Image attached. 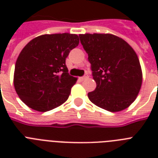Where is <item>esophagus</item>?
I'll use <instances>...</instances> for the list:
<instances>
[{"instance_id":"esophagus-1","label":"esophagus","mask_w":158,"mask_h":158,"mask_svg":"<svg viewBox=\"0 0 158 158\" xmlns=\"http://www.w3.org/2000/svg\"><path fill=\"white\" fill-rule=\"evenodd\" d=\"M87 78H89V75H88V74H85V75H84L83 77H80L79 79H80V80H84V79H86Z\"/></svg>"}]
</instances>
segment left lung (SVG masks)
Listing matches in <instances>:
<instances>
[{
    "mask_svg": "<svg viewBox=\"0 0 158 158\" xmlns=\"http://www.w3.org/2000/svg\"><path fill=\"white\" fill-rule=\"evenodd\" d=\"M97 84L88 94L99 107L115 112L134 102L142 85V70L137 55L122 38L108 33L79 34Z\"/></svg>",
    "mask_w": 158,
    "mask_h": 158,
    "instance_id": "1",
    "label": "left lung"
}]
</instances>
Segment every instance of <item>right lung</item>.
Returning a JSON list of instances; mask_svg holds the SVG:
<instances>
[{"mask_svg":"<svg viewBox=\"0 0 158 158\" xmlns=\"http://www.w3.org/2000/svg\"><path fill=\"white\" fill-rule=\"evenodd\" d=\"M79 43L76 34H44L23 48L14 74V86L23 102L48 111L66 101L77 79L68 73L65 59Z\"/></svg>","mask_w":158,"mask_h":158,"instance_id":"1","label":"right lung"}]
</instances>
